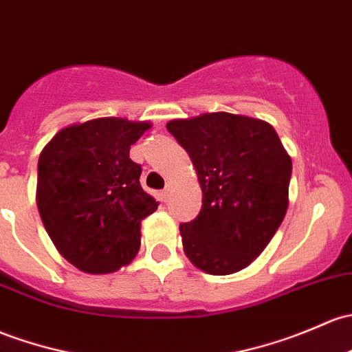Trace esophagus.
<instances>
[{"mask_svg": "<svg viewBox=\"0 0 352 352\" xmlns=\"http://www.w3.org/2000/svg\"><path fill=\"white\" fill-rule=\"evenodd\" d=\"M170 192H172V184L166 182V186H165V188H164V192H162V195H164V199L168 197Z\"/></svg>", "mask_w": 352, "mask_h": 352, "instance_id": "1", "label": "esophagus"}]
</instances>
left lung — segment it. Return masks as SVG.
<instances>
[{
	"label": "left lung",
	"mask_w": 352,
	"mask_h": 352,
	"mask_svg": "<svg viewBox=\"0 0 352 352\" xmlns=\"http://www.w3.org/2000/svg\"><path fill=\"white\" fill-rule=\"evenodd\" d=\"M166 129L197 170L202 207L180 224L184 251L209 275L246 268L282 224L292 160L268 123L229 113L173 120Z\"/></svg>",
	"instance_id": "8db88e82"
}]
</instances>
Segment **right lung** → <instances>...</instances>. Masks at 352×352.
I'll list each match as a JSON object with an SVG mask.
<instances>
[{"label": "right lung", "mask_w": 352, "mask_h": 352, "mask_svg": "<svg viewBox=\"0 0 352 352\" xmlns=\"http://www.w3.org/2000/svg\"><path fill=\"white\" fill-rule=\"evenodd\" d=\"M150 123L99 118L57 133L38 158L36 206L62 256L80 272L111 273L140 250V228L158 202L129 158Z\"/></svg>", "instance_id": "right-lung-1"}]
</instances>
